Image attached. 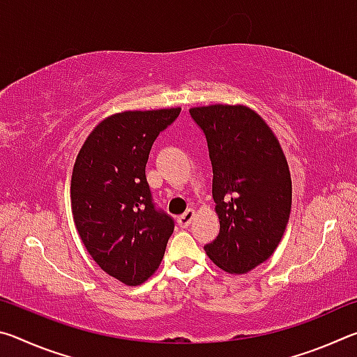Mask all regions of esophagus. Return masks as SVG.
<instances>
[{
	"instance_id": "34e87169",
	"label": "esophagus",
	"mask_w": 357,
	"mask_h": 357,
	"mask_svg": "<svg viewBox=\"0 0 357 357\" xmlns=\"http://www.w3.org/2000/svg\"><path fill=\"white\" fill-rule=\"evenodd\" d=\"M193 217H195V211H193V209H187L183 215H179V217H178V223H179V227H183V228H187V227H189Z\"/></svg>"
}]
</instances>
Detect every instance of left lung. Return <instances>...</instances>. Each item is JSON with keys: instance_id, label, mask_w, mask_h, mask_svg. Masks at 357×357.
Listing matches in <instances>:
<instances>
[{"instance_id": "1", "label": "left lung", "mask_w": 357, "mask_h": 357, "mask_svg": "<svg viewBox=\"0 0 357 357\" xmlns=\"http://www.w3.org/2000/svg\"><path fill=\"white\" fill-rule=\"evenodd\" d=\"M213 165V198L220 220L208 257L229 274H245L279 245L291 211V176L280 143L244 105L190 108Z\"/></svg>"}]
</instances>
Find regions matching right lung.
<instances>
[{
	"label": "right lung",
	"mask_w": 357,
	"mask_h": 357,
	"mask_svg": "<svg viewBox=\"0 0 357 357\" xmlns=\"http://www.w3.org/2000/svg\"><path fill=\"white\" fill-rule=\"evenodd\" d=\"M181 108L123 112L96 126L77 155L72 214L89 255L108 275L135 287L164 258L174 220L155 208L146 162L155 138Z\"/></svg>",
	"instance_id": "right-lung-1"
}]
</instances>
